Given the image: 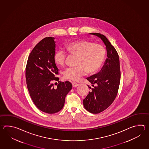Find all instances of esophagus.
Returning a JSON list of instances; mask_svg holds the SVG:
<instances>
[{
	"mask_svg": "<svg viewBox=\"0 0 149 149\" xmlns=\"http://www.w3.org/2000/svg\"><path fill=\"white\" fill-rule=\"evenodd\" d=\"M72 86H73V87H74H74H77V86H78V85H79V84H77V83L75 82H72Z\"/></svg>",
	"mask_w": 149,
	"mask_h": 149,
	"instance_id": "esophagus-1",
	"label": "esophagus"
}]
</instances>
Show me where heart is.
I'll use <instances>...</instances> for the list:
<instances>
[{"mask_svg":"<svg viewBox=\"0 0 149 149\" xmlns=\"http://www.w3.org/2000/svg\"><path fill=\"white\" fill-rule=\"evenodd\" d=\"M65 49L71 55L78 56L74 68H68L64 71L65 79L77 81L82 76L94 74L98 71L104 62L105 51L103 46L85 40H78L65 45ZM66 55L61 50L56 51L54 56L55 63L59 67L64 66Z\"/></svg>","mask_w":149,"mask_h":149,"instance_id":"1","label":"heart"}]
</instances>
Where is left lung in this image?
<instances>
[{"label":"left lung","instance_id":"obj_1","mask_svg":"<svg viewBox=\"0 0 149 149\" xmlns=\"http://www.w3.org/2000/svg\"><path fill=\"white\" fill-rule=\"evenodd\" d=\"M89 34L103 41L107 53L100 71L86 78L93 87L88 85L91 91L83 100L86 110L92 113H99L107 109L117 96L120 81V62L116 49L105 36L99 33Z\"/></svg>","mask_w":149,"mask_h":149}]
</instances>
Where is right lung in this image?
Wrapping results in <instances>:
<instances>
[{"label": "right lung", "mask_w": 149, "mask_h": 149, "mask_svg": "<svg viewBox=\"0 0 149 149\" xmlns=\"http://www.w3.org/2000/svg\"><path fill=\"white\" fill-rule=\"evenodd\" d=\"M46 37L36 45L29 55L25 69L27 87L32 100L41 111L52 114L63 108L65 98L72 89L69 81L60 82L54 88L53 80L58 69L54 60L56 42ZM60 82V81H59Z\"/></svg>", "instance_id": "add662e5"}]
</instances>
